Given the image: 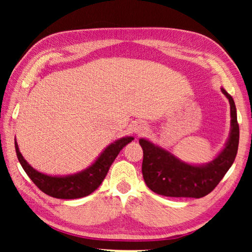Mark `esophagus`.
Returning a JSON list of instances; mask_svg holds the SVG:
<instances>
[{
	"label": "esophagus",
	"mask_w": 252,
	"mask_h": 252,
	"mask_svg": "<svg viewBox=\"0 0 252 252\" xmlns=\"http://www.w3.org/2000/svg\"><path fill=\"white\" fill-rule=\"evenodd\" d=\"M132 130H133V132L135 134H143L146 133V132L148 131V127L143 125L142 122H135L133 123V126H132Z\"/></svg>",
	"instance_id": "esophagus-1"
}]
</instances>
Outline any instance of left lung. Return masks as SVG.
<instances>
[{
    "mask_svg": "<svg viewBox=\"0 0 252 252\" xmlns=\"http://www.w3.org/2000/svg\"><path fill=\"white\" fill-rule=\"evenodd\" d=\"M230 103L231 126L224 148L212 161L204 164H190L171 152L140 139L143 150L142 174L148 188L158 194L176 198H202L218 186L236 159L239 144L237 109L232 96L221 88Z\"/></svg>",
    "mask_w": 252,
    "mask_h": 252,
    "instance_id": "1",
    "label": "left lung"
}]
</instances>
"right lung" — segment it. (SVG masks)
Listing matches in <instances>:
<instances>
[{"label": "right lung", "instance_id": "obj_1", "mask_svg": "<svg viewBox=\"0 0 252 252\" xmlns=\"http://www.w3.org/2000/svg\"><path fill=\"white\" fill-rule=\"evenodd\" d=\"M133 139V136H125L116 140L101 152L90 167L69 176H49L31 167L21 155L16 139L15 151L24 171L41 191L58 199H78L91 194L99 188L119 152Z\"/></svg>", "mask_w": 252, "mask_h": 252}]
</instances>
